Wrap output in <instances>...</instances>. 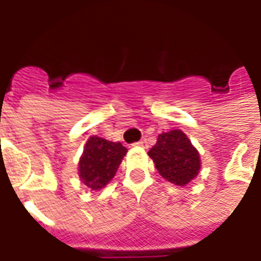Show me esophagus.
<instances>
[{"label":"esophagus","instance_id":"34e87169","mask_svg":"<svg viewBox=\"0 0 261 261\" xmlns=\"http://www.w3.org/2000/svg\"><path fill=\"white\" fill-rule=\"evenodd\" d=\"M136 145H138V147H142V148H148V141L144 138V140H141V141L136 142Z\"/></svg>","mask_w":261,"mask_h":261}]
</instances>
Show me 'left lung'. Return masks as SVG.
<instances>
[{"label": "left lung", "instance_id": "1", "mask_svg": "<svg viewBox=\"0 0 261 261\" xmlns=\"http://www.w3.org/2000/svg\"><path fill=\"white\" fill-rule=\"evenodd\" d=\"M159 175L173 185L186 186L200 172V155L192 141L180 130L158 136V141L148 151Z\"/></svg>", "mask_w": 261, "mask_h": 261}]
</instances>
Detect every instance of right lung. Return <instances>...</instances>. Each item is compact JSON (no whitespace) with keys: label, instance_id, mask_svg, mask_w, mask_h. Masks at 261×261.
<instances>
[{"label":"right lung","instance_id":"right-lung-1","mask_svg":"<svg viewBox=\"0 0 261 261\" xmlns=\"http://www.w3.org/2000/svg\"><path fill=\"white\" fill-rule=\"evenodd\" d=\"M127 153L120 142L92 136L85 144L80 159V177L92 190H100L112 180Z\"/></svg>","mask_w":261,"mask_h":261}]
</instances>
